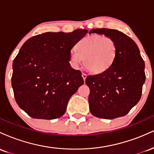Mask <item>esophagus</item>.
I'll list each match as a JSON object with an SVG mask.
<instances>
[{
    "mask_svg": "<svg viewBox=\"0 0 154 154\" xmlns=\"http://www.w3.org/2000/svg\"><path fill=\"white\" fill-rule=\"evenodd\" d=\"M82 77L83 79H84V81H85L86 77H87V75H86L85 73H82Z\"/></svg>",
    "mask_w": 154,
    "mask_h": 154,
    "instance_id": "34e87169",
    "label": "esophagus"
}]
</instances>
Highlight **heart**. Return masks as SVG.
<instances>
[{
  "mask_svg": "<svg viewBox=\"0 0 154 154\" xmlns=\"http://www.w3.org/2000/svg\"><path fill=\"white\" fill-rule=\"evenodd\" d=\"M77 51L69 54L70 63L77 67L84 59V66L89 72L100 74L110 68L117 54V44L113 38L100 35H93L79 40Z\"/></svg>",
  "mask_w": 154,
  "mask_h": 154,
  "instance_id": "obj_1",
  "label": "heart"
}]
</instances>
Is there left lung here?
I'll use <instances>...</instances> for the list:
<instances>
[{"label": "left lung", "instance_id": "obj_1", "mask_svg": "<svg viewBox=\"0 0 154 154\" xmlns=\"http://www.w3.org/2000/svg\"><path fill=\"white\" fill-rule=\"evenodd\" d=\"M114 39L118 50L110 68L103 73L88 75L90 111L101 119H113L125 116L138 103L146 80L145 63L138 47L130 37L116 29H93Z\"/></svg>", "mask_w": 154, "mask_h": 154}]
</instances>
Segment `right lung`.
<instances>
[{
  "label": "right lung",
  "mask_w": 154,
  "mask_h": 154,
  "mask_svg": "<svg viewBox=\"0 0 154 154\" xmlns=\"http://www.w3.org/2000/svg\"><path fill=\"white\" fill-rule=\"evenodd\" d=\"M88 32H45L23 44L14 60L11 85L17 104L31 117L54 119L65 113L84 84L81 72L70 65L69 54Z\"/></svg>",
  "instance_id": "obj_1"
}]
</instances>
